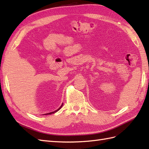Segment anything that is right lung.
<instances>
[{"label":"right lung","mask_w":149,"mask_h":149,"mask_svg":"<svg viewBox=\"0 0 149 149\" xmlns=\"http://www.w3.org/2000/svg\"><path fill=\"white\" fill-rule=\"evenodd\" d=\"M63 104H62V105H61V106H60V107H59V108L58 109H57V110L54 111H53V112H51V113H47V114H45V115H51V114H52V113H54L57 112V111H59V110L60 109H61V107H62V106H63Z\"/></svg>","instance_id":"1"}]
</instances>
